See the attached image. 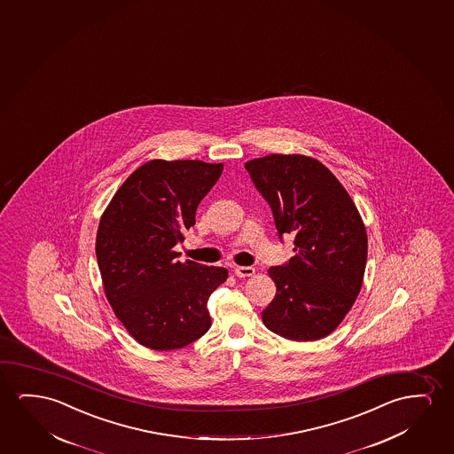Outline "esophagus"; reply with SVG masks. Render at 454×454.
Here are the masks:
<instances>
[{
  "label": "esophagus",
  "mask_w": 454,
  "mask_h": 454,
  "mask_svg": "<svg viewBox=\"0 0 454 454\" xmlns=\"http://www.w3.org/2000/svg\"><path fill=\"white\" fill-rule=\"evenodd\" d=\"M233 272L239 278H246V277H252V275L255 274V269L252 268V266H237V268L233 269Z\"/></svg>",
  "instance_id": "34e87169"
}]
</instances>
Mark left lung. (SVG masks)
I'll list each match as a JSON object with an SVG mask.
<instances>
[{
  "label": "left lung",
  "instance_id": "1",
  "mask_svg": "<svg viewBox=\"0 0 454 454\" xmlns=\"http://www.w3.org/2000/svg\"><path fill=\"white\" fill-rule=\"evenodd\" d=\"M244 167L272 210L280 241L294 237L295 256L268 270L277 295L262 322L291 340L325 338L363 286L367 233L358 208L330 169L311 157L272 153Z\"/></svg>",
  "mask_w": 454,
  "mask_h": 454
}]
</instances>
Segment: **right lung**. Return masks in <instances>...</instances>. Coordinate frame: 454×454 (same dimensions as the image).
<instances>
[{
  "label": "right lung",
  "instance_id": "add662e5",
  "mask_svg": "<svg viewBox=\"0 0 454 454\" xmlns=\"http://www.w3.org/2000/svg\"><path fill=\"white\" fill-rule=\"evenodd\" d=\"M223 163L151 160L130 174L104 211L96 258L107 301L132 338L176 350L211 325L208 299L225 268L177 262L174 246L196 223V210Z\"/></svg>",
  "mask_w": 454,
  "mask_h": 454
}]
</instances>
